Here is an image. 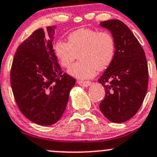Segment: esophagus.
Returning <instances> with one entry per match:
<instances>
[{"label": "esophagus", "instance_id": "34e87169", "mask_svg": "<svg viewBox=\"0 0 157 157\" xmlns=\"http://www.w3.org/2000/svg\"><path fill=\"white\" fill-rule=\"evenodd\" d=\"M77 84H79L81 87H87L91 84V82L90 81H82V80H77Z\"/></svg>", "mask_w": 157, "mask_h": 157}]
</instances>
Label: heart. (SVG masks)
<instances>
[{
  "instance_id": "b5f03b06",
  "label": "heart",
  "mask_w": 157,
  "mask_h": 157,
  "mask_svg": "<svg viewBox=\"0 0 157 157\" xmlns=\"http://www.w3.org/2000/svg\"><path fill=\"white\" fill-rule=\"evenodd\" d=\"M67 39L68 42H56L53 52L64 68H69L79 54L80 61L68 70L70 76L79 80L94 77L98 70L109 67L115 58V39L108 32L83 28L71 32Z\"/></svg>"
}]
</instances>
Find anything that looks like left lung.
Here are the masks:
<instances>
[{
	"label": "left lung",
	"mask_w": 157,
	"mask_h": 157,
	"mask_svg": "<svg viewBox=\"0 0 157 157\" xmlns=\"http://www.w3.org/2000/svg\"><path fill=\"white\" fill-rule=\"evenodd\" d=\"M115 42V55L98 82L105 89L99 108L109 121L121 123L132 118L146 94L149 72L146 55L128 26L119 20L100 23Z\"/></svg>",
	"instance_id": "left-lung-1"
}]
</instances>
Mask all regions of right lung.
Segmentation results:
<instances>
[{
    "label": "right lung",
    "mask_w": 157,
    "mask_h": 157,
    "mask_svg": "<svg viewBox=\"0 0 157 157\" xmlns=\"http://www.w3.org/2000/svg\"><path fill=\"white\" fill-rule=\"evenodd\" d=\"M56 26L35 31L17 49L11 85L21 113L39 125L60 119L76 80L62 71L53 52Z\"/></svg>",
    "instance_id": "add662e5"
}]
</instances>
